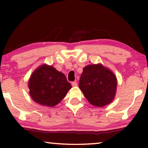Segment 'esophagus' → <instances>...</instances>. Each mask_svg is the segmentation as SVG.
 Segmentation results:
<instances>
[{
  "instance_id": "34e87169",
  "label": "esophagus",
  "mask_w": 148,
  "mask_h": 148,
  "mask_svg": "<svg viewBox=\"0 0 148 148\" xmlns=\"http://www.w3.org/2000/svg\"><path fill=\"white\" fill-rule=\"evenodd\" d=\"M72 86L73 87H77V83L76 82H72Z\"/></svg>"
}]
</instances>
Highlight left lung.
Instances as JSON below:
<instances>
[{"mask_svg": "<svg viewBox=\"0 0 148 148\" xmlns=\"http://www.w3.org/2000/svg\"><path fill=\"white\" fill-rule=\"evenodd\" d=\"M79 87L92 105L102 107L114 100L117 79L113 72L102 64H91L84 67Z\"/></svg>", "mask_w": 148, "mask_h": 148, "instance_id": "8db88e82", "label": "left lung"}]
</instances>
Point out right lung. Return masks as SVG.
<instances>
[{
  "label": "right lung",
  "mask_w": 148,
  "mask_h": 148,
  "mask_svg": "<svg viewBox=\"0 0 148 148\" xmlns=\"http://www.w3.org/2000/svg\"><path fill=\"white\" fill-rule=\"evenodd\" d=\"M71 87L64 74L46 64L37 69L29 82V93L33 101L49 107L59 103Z\"/></svg>",
  "instance_id": "1"
}]
</instances>
